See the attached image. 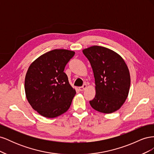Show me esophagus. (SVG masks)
<instances>
[{"label": "esophagus", "mask_w": 154, "mask_h": 154, "mask_svg": "<svg viewBox=\"0 0 154 154\" xmlns=\"http://www.w3.org/2000/svg\"><path fill=\"white\" fill-rule=\"evenodd\" d=\"M86 88H87V84H83V86H82V87H80V88H79V89H80V91H83Z\"/></svg>", "instance_id": "esophagus-1"}]
</instances>
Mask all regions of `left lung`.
<instances>
[{
    "label": "left lung",
    "mask_w": 154,
    "mask_h": 154,
    "mask_svg": "<svg viewBox=\"0 0 154 154\" xmlns=\"http://www.w3.org/2000/svg\"><path fill=\"white\" fill-rule=\"evenodd\" d=\"M90 62L96 84V96L89 103L94 110L110 114L118 110L127 98L130 73L123 59L114 51L94 45L83 50Z\"/></svg>",
    "instance_id": "obj_1"
}]
</instances>
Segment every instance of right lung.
Instances as JSON below:
<instances>
[{
  "label": "right lung",
  "instance_id": "obj_1",
  "mask_svg": "<svg viewBox=\"0 0 154 154\" xmlns=\"http://www.w3.org/2000/svg\"><path fill=\"white\" fill-rule=\"evenodd\" d=\"M74 51L54 49L32 62L25 78V92L32 108L45 118H53L66 112L76 91L70 85L65 67Z\"/></svg>",
  "mask_w": 154,
  "mask_h": 154
}]
</instances>
